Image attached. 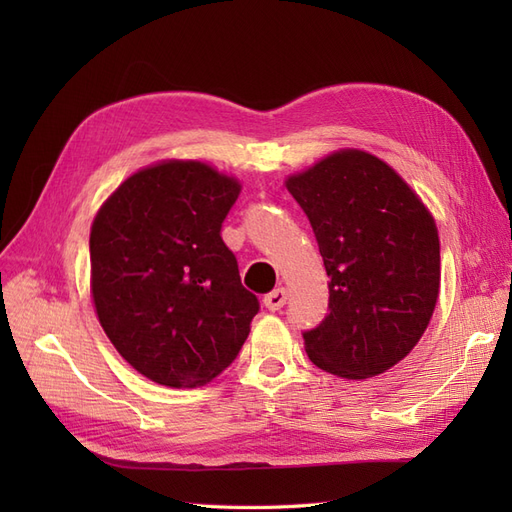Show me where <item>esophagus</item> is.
<instances>
[{"mask_svg": "<svg viewBox=\"0 0 512 512\" xmlns=\"http://www.w3.org/2000/svg\"><path fill=\"white\" fill-rule=\"evenodd\" d=\"M288 299V290L286 288H275L273 292H269L265 297V307L269 312H277V309H282L284 303Z\"/></svg>", "mask_w": 512, "mask_h": 512, "instance_id": "esophagus-1", "label": "esophagus"}]
</instances>
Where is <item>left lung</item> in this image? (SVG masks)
<instances>
[{"instance_id": "8db88e82", "label": "left lung", "mask_w": 512, "mask_h": 512, "mask_svg": "<svg viewBox=\"0 0 512 512\" xmlns=\"http://www.w3.org/2000/svg\"><path fill=\"white\" fill-rule=\"evenodd\" d=\"M329 275V314L303 333L316 367L365 380L404 361L440 294V237L431 211L393 166L339 149L286 177Z\"/></svg>"}]
</instances>
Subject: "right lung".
<instances>
[{"instance_id": "right-lung-1", "label": "right lung", "mask_w": 512, "mask_h": 512, "mask_svg": "<svg viewBox=\"0 0 512 512\" xmlns=\"http://www.w3.org/2000/svg\"><path fill=\"white\" fill-rule=\"evenodd\" d=\"M241 181L200 160L136 170L98 209L91 299L106 337L138 374L205 386L237 359L258 299L241 286L220 230Z\"/></svg>"}]
</instances>
